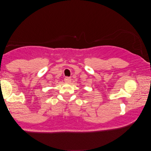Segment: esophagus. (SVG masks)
<instances>
[{"label":"esophagus","mask_w":151,"mask_h":151,"mask_svg":"<svg viewBox=\"0 0 151 151\" xmlns=\"http://www.w3.org/2000/svg\"><path fill=\"white\" fill-rule=\"evenodd\" d=\"M65 81L66 83H70L71 81V78H69V77H66L65 78Z\"/></svg>","instance_id":"obj_1"}]
</instances>
